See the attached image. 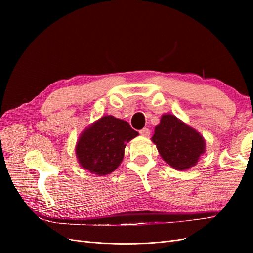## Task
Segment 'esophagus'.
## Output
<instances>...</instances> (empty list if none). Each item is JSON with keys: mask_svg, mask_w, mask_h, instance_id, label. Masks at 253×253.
<instances>
[{"mask_svg": "<svg viewBox=\"0 0 253 253\" xmlns=\"http://www.w3.org/2000/svg\"><path fill=\"white\" fill-rule=\"evenodd\" d=\"M139 133L143 137H149L150 134H151V131H150V128H148V127H143L142 129H140Z\"/></svg>", "mask_w": 253, "mask_h": 253, "instance_id": "1", "label": "esophagus"}]
</instances>
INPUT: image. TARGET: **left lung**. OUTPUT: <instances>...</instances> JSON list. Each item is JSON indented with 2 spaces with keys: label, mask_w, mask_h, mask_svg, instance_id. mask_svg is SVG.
Listing matches in <instances>:
<instances>
[{
  "label": "left lung",
  "mask_w": 253,
  "mask_h": 253,
  "mask_svg": "<svg viewBox=\"0 0 253 253\" xmlns=\"http://www.w3.org/2000/svg\"><path fill=\"white\" fill-rule=\"evenodd\" d=\"M151 139L165 162L178 171L194 167L206 152L203 135L172 114L163 115Z\"/></svg>",
  "instance_id": "left-lung-1"
}]
</instances>
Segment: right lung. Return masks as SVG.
Returning a JSON list of instances; mask_svg holds the SVG:
<instances>
[{
  "mask_svg": "<svg viewBox=\"0 0 253 253\" xmlns=\"http://www.w3.org/2000/svg\"><path fill=\"white\" fill-rule=\"evenodd\" d=\"M138 135L128 122L105 115L80 134L75 148L78 163L91 174H111L124 159L126 143Z\"/></svg>",
  "mask_w": 253,
  "mask_h": 253,
  "instance_id": "obj_1",
  "label": "right lung"
}]
</instances>
